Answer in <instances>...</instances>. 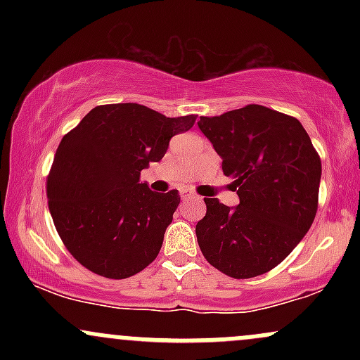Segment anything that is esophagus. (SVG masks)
<instances>
[{
  "label": "esophagus",
  "mask_w": 360,
  "mask_h": 360,
  "mask_svg": "<svg viewBox=\"0 0 360 360\" xmlns=\"http://www.w3.org/2000/svg\"><path fill=\"white\" fill-rule=\"evenodd\" d=\"M181 198H183V201H189V200H200V198H198L196 194L191 193V191H181Z\"/></svg>",
  "instance_id": "1"
}]
</instances>
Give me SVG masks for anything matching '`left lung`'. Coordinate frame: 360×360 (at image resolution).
I'll return each mask as SVG.
<instances>
[{"mask_svg":"<svg viewBox=\"0 0 360 360\" xmlns=\"http://www.w3.org/2000/svg\"><path fill=\"white\" fill-rule=\"evenodd\" d=\"M198 127L240 200L230 208L205 198L198 245L223 274L255 278L283 262L315 220L320 157L298 120L260 105L200 117Z\"/></svg>","mask_w":360,"mask_h":360,"instance_id":"obj_1","label":"left lung"}]
</instances>
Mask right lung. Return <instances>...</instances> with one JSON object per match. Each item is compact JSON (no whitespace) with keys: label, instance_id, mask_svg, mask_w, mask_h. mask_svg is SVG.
<instances>
[{"label":"right lung","instance_id":"obj_1","mask_svg":"<svg viewBox=\"0 0 360 360\" xmlns=\"http://www.w3.org/2000/svg\"><path fill=\"white\" fill-rule=\"evenodd\" d=\"M194 115L167 118L137 103L96 106L57 147L47 179L53 225L86 269L125 279L159 254L179 206L177 189L154 193L140 171L159 162Z\"/></svg>","mask_w":360,"mask_h":360}]
</instances>
